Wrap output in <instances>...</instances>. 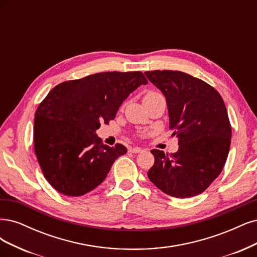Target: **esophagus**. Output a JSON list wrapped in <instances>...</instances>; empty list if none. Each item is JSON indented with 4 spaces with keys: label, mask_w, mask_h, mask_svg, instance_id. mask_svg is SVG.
Returning <instances> with one entry per match:
<instances>
[{
    "label": "esophagus",
    "mask_w": 257,
    "mask_h": 257,
    "mask_svg": "<svg viewBox=\"0 0 257 257\" xmlns=\"http://www.w3.org/2000/svg\"><path fill=\"white\" fill-rule=\"evenodd\" d=\"M129 152L134 153V154H139V153H142L143 150H142V148H140V147H131Z\"/></svg>",
    "instance_id": "1"
}]
</instances>
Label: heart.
Instances as JSON below:
<instances>
[{"mask_svg": "<svg viewBox=\"0 0 257 257\" xmlns=\"http://www.w3.org/2000/svg\"><path fill=\"white\" fill-rule=\"evenodd\" d=\"M155 94H157V93H156V92H147V93L145 94L144 98H148V97H151V96H153V95H155Z\"/></svg>", "mask_w": 257, "mask_h": 257, "instance_id": "heart-1", "label": "heart"}]
</instances>
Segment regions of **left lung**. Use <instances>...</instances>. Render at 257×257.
<instances>
[{"instance_id":"left-lung-1","label":"left lung","mask_w":257,"mask_h":257,"mask_svg":"<svg viewBox=\"0 0 257 257\" xmlns=\"http://www.w3.org/2000/svg\"><path fill=\"white\" fill-rule=\"evenodd\" d=\"M168 104L170 129L178 139L174 154L153 150L155 163L147 173L162 192L187 198L201 194L224 167L231 128L220 94L204 81L173 70L146 71Z\"/></svg>"}]
</instances>
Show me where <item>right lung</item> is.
I'll list each match as a JSON object with an SVG mask.
<instances>
[{"label": "right lung", "mask_w": 257, "mask_h": 257, "mask_svg": "<svg viewBox=\"0 0 257 257\" xmlns=\"http://www.w3.org/2000/svg\"><path fill=\"white\" fill-rule=\"evenodd\" d=\"M141 71L100 72L63 82L47 95L34 120L35 154L45 178L68 196L100 185L114 161L127 153L102 143L96 130L114 119L121 103L140 85Z\"/></svg>", "instance_id": "add662e5"}]
</instances>
